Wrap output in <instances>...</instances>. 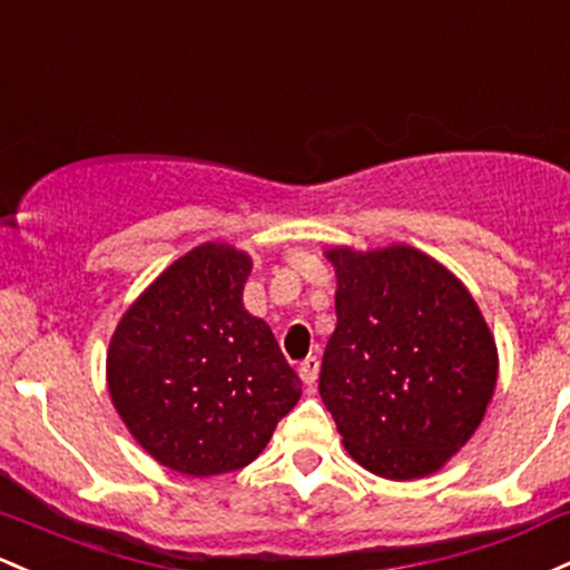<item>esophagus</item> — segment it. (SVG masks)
Returning <instances> with one entry per match:
<instances>
[{"label": "esophagus", "instance_id": "34e87169", "mask_svg": "<svg viewBox=\"0 0 570 570\" xmlns=\"http://www.w3.org/2000/svg\"><path fill=\"white\" fill-rule=\"evenodd\" d=\"M299 379H303L308 386L316 384V379H318V360H316V356H305V360L299 362Z\"/></svg>", "mask_w": 570, "mask_h": 570}]
</instances>
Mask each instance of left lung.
<instances>
[{"mask_svg":"<svg viewBox=\"0 0 570 570\" xmlns=\"http://www.w3.org/2000/svg\"><path fill=\"white\" fill-rule=\"evenodd\" d=\"M335 333L318 395L343 446L384 479L441 471L476 433L498 381L495 337L476 299L411 246L327 248Z\"/></svg>","mask_w":570,"mask_h":570,"instance_id":"1","label":"left lung"}]
</instances>
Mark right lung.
<instances>
[{"label":"right lung","instance_id":"right-lung-1","mask_svg":"<svg viewBox=\"0 0 570 570\" xmlns=\"http://www.w3.org/2000/svg\"><path fill=\"white\" fill-rule=\"evenodd\" d=\"M248 273L246 252L203 243L129 305L110 337L118 416L159 465L184 476L246 468L303 395L273 330L243 308Z\"/></svg>","mask_w":570,"mask_h":570}]
</instances>
